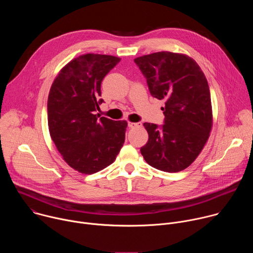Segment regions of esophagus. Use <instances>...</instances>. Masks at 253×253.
I'll use <instances>...</instances> for the list:
<instances>
[{
	"mask_svg": "<svg viewBox=\"0 0 253 253\" xmlns=\"http://www.w3.org/2000/svg\"><path fill=\"white\" fill-rule=\"evenodd\" d=\"M128 126L130 128H139L142 126V123L141 122H136V123H133V122H129L128 123Z\"/></svg>",
	"mask_w": 253,
	"mask_h": 253,
	"instance_id": "obj_1",
	"label": "esophagus"
}]
</instances>
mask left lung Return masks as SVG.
Here are the masks:
<instances>
[{
	"label": "left lung",
	"instance_id": "obj_1",
	"mask_svg": "<svg viewBox=\"0 0 253 253\" xmlns=\"http://www.w3.org/2000/svg\"><path fill=\"white\" fill-rule=\"evenodd\" d=\"M150 94L165 100L164 124L144 123L149 139L140 151L152 167L164 172L187 168L199 155L212 127L207 80L190 57L157 52L134 60Z\"/></svg>",
	"mask_w": 253,
	"mask_h": 253
}]
</instances>
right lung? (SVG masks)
<instances>
[{
	"label": "right lung",
	"instance_id": "1",
	"mask_svg": "<svg viewBox=\"0 0 253 253\" xmlns=\"http://www.w3.org/2000/svg\"><path fill=\"white\" fill-rule=\"evenodd\" d=\"M120 58L86 54L69 62L58 74L48 97L51 138L73 169L93 174L112 164L120 152L126 121L95 114L104 100L101 83Z\"/></svg>",
	"mask_w": 253,
	"mask_h": 253
}]
</instances>
